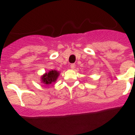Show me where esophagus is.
I'll list each match as a JSON object with an SVG mask.
<instances>
[{"label":"esophagus","mask_w":135,"mask_h":135,"mask_svg":"<svg viewBox=\"0 0 135 135\" xmlns=\"http://www.w3.org/2000/svg\"><path fill=\"white\" fill-rule=\"evenodd\" d=\"M70 68H71V69H72V70H74V69L76 68V64H71V65H70Z\"/></svg>","instance_id":"esophagus-1"}]
</instances>
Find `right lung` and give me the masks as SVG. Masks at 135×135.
I'll use <instances>...</instances> for the list:
<instances>
[{"label":"right lung","mask_w":135,"mask_h":135,"mask_svg":"<svg viewBox=\"0 0 135 135\" xmlns=\"http://www.w3.org/2000/svg\"><path fill=\"white\" fill-rule=\"evenodd\" d=\"M59 76V72L55 70L50 71L48 73H46L43 76H42V82L45 84H51L55 82Z\"/></svg>","instance_id":"obj_1"}]
</instances>
